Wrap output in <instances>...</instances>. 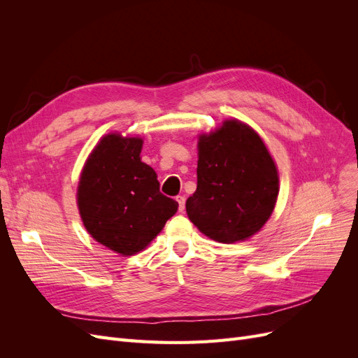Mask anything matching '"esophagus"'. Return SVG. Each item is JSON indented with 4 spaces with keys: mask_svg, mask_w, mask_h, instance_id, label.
Masks as SVG:
<instances>
[{
    "mask_svg": "<svg viewBox=\"0 0 358 358\" xmlns=\"http://www.w3.org/2000/svg\"><path fill=\"white\" fill-rule=\"evenodd\" d=\"M176 201H178V204H179V212L185 210V197L178 196V197H176Z\"/></svg>",
    "mask_w": 358,
    "mask_h": 358,
    "instance_id": "esophagus-1",
    "label": "esophagus"
}]
</instances>
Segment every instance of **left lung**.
Here are the masks:
<instances>
[{"label":"left lung","mask_w":358,"mask_h":358,"mask_svg":"<svg viewBox=\"0 0 358 358\" xmlns=\"http://www.w3.org/2000/svg\"><path fill=\"white\" fill-rule=\"evenodd\" d=\"M197 189L187 200L189 221L220 243L248 241L268 221L279 173L264 140L231 117L199 134Z\"/></svg>","instance_id":"1"}]
</instances>
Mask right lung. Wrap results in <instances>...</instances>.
<instances>
[{
    "instance_id": "1",
    "label": "right lung",
    "mask_w": 358,
    "mask_h": 358,
    "mask_svg": "<svg viewBox=\"0 0 358 358\" xmlns=\"http://www.w3.org/2000/svg\"><path fill=\"white\" fill-rule=\"evenodd\" d=\"M142 148L138 136H103L85 161L76 194L86 231L124 257L149 246L179 206L159 192L155 170L140 157Z\"/></svg>"
}]
</instances>
